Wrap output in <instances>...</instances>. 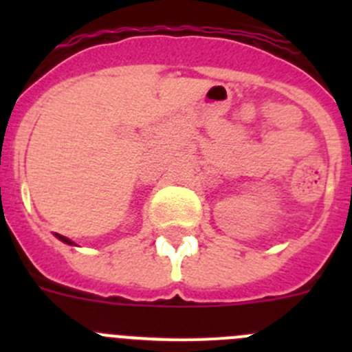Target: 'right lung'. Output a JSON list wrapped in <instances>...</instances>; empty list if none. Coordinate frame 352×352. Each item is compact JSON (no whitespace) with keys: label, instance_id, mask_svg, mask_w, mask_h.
<instances>
[{"label":"right lung","instance_id":"right-lung-1","mask_svg":"<svg viewBox=\"0 0 352 352\" xmlns=\"http://www.w3.org/2000/svg\"><path fill=\"white\" fill-rule=\"evenodd\" d=\"M54 236H56V238H58V239H60V241H63V243H67V245H74V247H77V245H76V243H74V241H72V239H68V238H67V236L56 234V232H54Z\"/></svg>","mask_w":352,"mask_h":352}]
</instances>
